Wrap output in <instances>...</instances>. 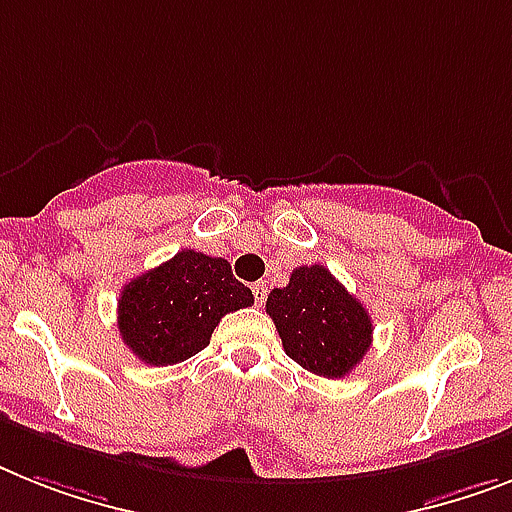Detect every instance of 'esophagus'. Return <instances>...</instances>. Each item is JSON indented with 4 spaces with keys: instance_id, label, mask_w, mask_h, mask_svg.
Returning a JSON list of instances; mask_svg holds the SVG:
<instances>
[{
    "instance_id": "obj_1",
    "label": "esophagus",
    "mask_w": 512,
    "mask_h": 512,
    "mask_svg": "<svg viewBox=\"0 0 512 512\" xmlns=\"http://www.w3.org/2000/svg\"><path fill=\"white\" fill-rule=\"evenodd\" d=\"M251 290H253V301H256L261 306V303L266 301V282H256V285H253Z\"/></svg>"
}]
</instances>
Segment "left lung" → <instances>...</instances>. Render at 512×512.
Instances as JSON below:
<instances>
[{
  "mask_svg": "<svg viewBox=\"0 0 512 512\" xmlns=\"http://www.w3.org/2000/svg\"><path fill=\"white\" fill-rule=\"evenodd\" d=\"M266 314L287 356L327 379L350 374L374 335L369 311L322 264L298 266L285 287H274Z\"/></svg>",
  "mask_w": 512,
  "mask_h": 512,
  "instance_id": "obj_1",
  "label": "left lung"
}]
</instances>
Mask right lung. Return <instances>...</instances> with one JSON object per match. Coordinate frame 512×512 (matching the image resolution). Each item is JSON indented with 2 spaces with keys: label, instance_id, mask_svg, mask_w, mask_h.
I'll return each instance as SVG.
<instances>
[{
  "label": "right lung",
  "instance_id": "right-lung-1",
  "mask_svg": "<svg viewBox=\"0 0 512 512\" xmlns=\"http://www.w3.org/2000/svg\"><path fill=\"white\" fill-rule=\"evenodd\" d=\"M251 303L225 259L185 248L122 287L117 327L133 356L172 366L204 350L222 316Z\"/></svg>",
  "mask_w": 512,
  "mask_h": 512
}]
</instances>
